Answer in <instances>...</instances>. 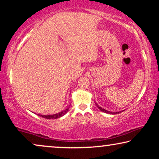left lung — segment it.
Returning a JSON list of instances; mask_svg holds the SVG:
<instances>
[{
  "instance_id": "8db88e82",
  "label": "left lung",
  "mask_w": 159,
  "mask_h": 159,
  "mask_svg": "<svg viewBox=\"0 0 159 159\" xmlns=\"http://www.w3.org/2000/svg\"><path fill=\"white\" fill-rule=\"evenodd\" d=\"M95 105H96L97 107L98 108V109H100V111H103V112H104V113H106V114H119V112H111V111H108L104 109V108H101V106H99L98 105V103H95ZM120 112H122V111H119V113H120Z\"/></svg>"
}]
</instances>
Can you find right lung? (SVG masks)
<instances>
[{
  "instance_id": "add662e5",
  "label": "right lung",
  "mask_w": 159,
  "mask_h": 159,
  "mask_svg": "<svg viewBox=\"0 0 159 159\" xmlns=\"http://www.w3.org/2000/svg\"><path fill=\"white\" fill-rule=\"evenodd\" d=\"M69 109V107H68L67 108H66L64 111H61L59 113H58V114H52V115H41V114H38V116H40L41 117H43V118H45V119H58L60 118V117H61L65 115L67 113Z\"/></svg>"
}]
</instances>
